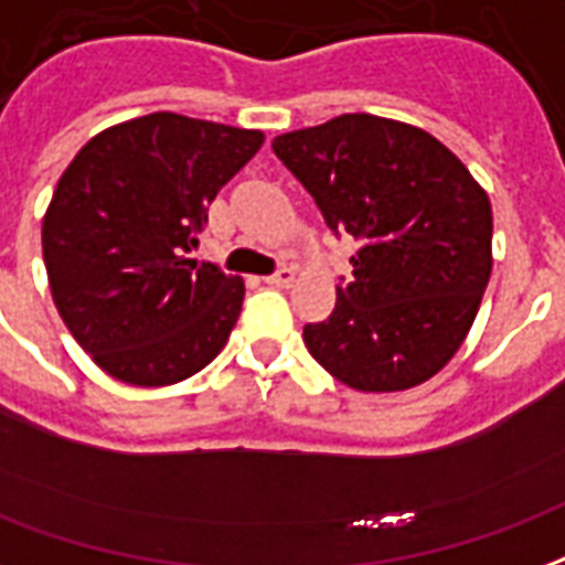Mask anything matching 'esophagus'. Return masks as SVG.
Returning <instances> with one entry per match:
<instances>
[{"label":"esophagus","mask_w":565,"mask_h":565,"mask_svg":"<svg viewBox=\"0 0 565 565\" xmlns=\"http://www.w3.org/2000/svg\"><path fill=\"white\" fill-rule=\"evenodd\" d=\"M294 278H296V271L290 269V266H281V269L271 271L269 278H266V284H269V287H290Z\"/></svg>","instance_id":"esophagus-1"}]
</instances>
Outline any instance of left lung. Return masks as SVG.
Segmentation results:
<instances>
[{"mask_svg":"<svg viewBox=\"0 0 565 565\" xmlns=\"http://www.w3.org/2000/svg\"><path fill=\"white\" fill-rule=\"evenodd\" d=\"M271 152L329 230L359 239L332 315L302 329L308 353L359 392L434 377L470 332L491 278L488 194L437 137L371 113L281 134Z\"/></svg>","mask_w":565,"mask_h":565,"instance_id":"left-lung-1","label":"left lung"}]
</instances>
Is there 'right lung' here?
<instances>
[{"label": "right lung", "mask_w": 565, "mask_h": 565, "mask_svg": "<svg viewBox=\"0 0 565 565\" xmlns=\"http://www.w3.org/2000/svg\"><path fill=\"white\" fill-rule=\"evenodd\" d=\"M260 146V131L149 113L92 137L62 173L41 227L50 290L110 377L170 386L227 344L245 284L188 254Z\"/></svg>", "instance_id": "obj_1"}]
</instances>
